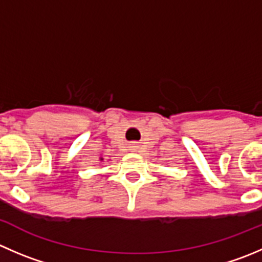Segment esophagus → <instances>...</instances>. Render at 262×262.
<instances>
[{"label": "esophagus", "mask_w": 262, "mask_h": 262, "mask_svg": "<svg viewBox=\"0 0 262 262\" xmlns=\"http://www.w3.org/2000/svg\"><path fill=\"white\" fill-rule=\"evenodd\" d=\"M130 148H132V151H138V148H139V147L137 146V144H132V146H130Z\"/></svg>", "instance_id": "1"}]
</instances>
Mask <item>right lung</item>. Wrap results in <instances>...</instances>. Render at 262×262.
Returning a JSON list of instances; mask_svg holds the SVG:
<instances>
[{"mask_svg":"<svg viewBox=\"0 0 262 262\" xmlns=\"http://www.w3.org/2000/svg\"><path fill=\"white\" fill-rule=\"evenodd\" d=\"M101 160V161H103V159H100Z\"/></svg>","mask_w":262,"mask_h":262,"instance_id":"right-lung-1","label":"right lung"}]
</instances>
